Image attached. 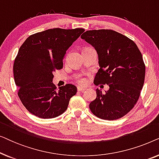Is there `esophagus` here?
Here are the masks:
<instances>
[{"mask_svg":"<svg viewBox=\"0 0 159 159\" xmlns=\"http://www.w3.org/2000/svg\"><path fill=\"white\" fill-rule=\"evenodd\" d=\"M85 90H86V88H84V87H80V86L77 87V90L80 91V92H83V91Z\"/></svg>","mask_w":159,"mask_h":159,"instance_id":"1","label":"esophagus"}]
</instances>
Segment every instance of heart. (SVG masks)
<instances>
[{
    "instance_id": "1",
    "label": "heart",
    "mask_w": 159,
    "mask_h": 159,
    "mask_svg": "<svg viewBox=\"0 0 159 159\" xmlns=\"http://www.w3.org/2000/svg\"><path fill=\"white\" fill-rule=\"evenodd\" d=\"M77 82H79L80 84H84L86 83V79H85V78H83V77H80V78H79V79H78Z\"/></svg>"
}]
</instances>
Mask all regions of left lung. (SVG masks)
I'll list each match as a JSON object with an SVG mask.
<instances>
[{"label": "left lung", "mask_w": 159, "mask_h": 159, "mask_svg": "<svg viewBox=\"0 0 159 159\" xmlns=\"http://www.w3.org/2000/svg\"><path fill=\"white\" fill-rule=\"evenodd\" d=\"M81 38L98 55L100 69L94 84L109 87L105 93L96 89L90 111L105 120L121 118L133 108L144 84L145 66L140 50L132 40L111 30H88Z\"/></svg>", "instance_id": "8db88e82"}]
</instances>
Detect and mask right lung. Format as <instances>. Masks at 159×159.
Instances as JSON below:
<instances>
[{"instance_id": "1", "label": "right lung", "mask_w": 159, "mask_h": 159, "mask_svg": "<svg viewBox=\"0 0 159 159\" xmlns=\"http://www.w3.org/2000/svg\"><path fill=\"white\" fill-rule=\"evenodd\" d=\"M84 31L82 28L49 29L28 37L19 48L13 67L15 83L21 103L34 116H58L77 93L71 84L56 90L53 72L63 68L66 51Z\"/></svg>"}]
</instances>
